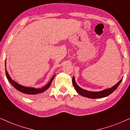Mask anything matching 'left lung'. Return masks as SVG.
Wrapping results in <instances>:
<instances>
[{
    "mask_svg": "<svg viewBox=\"0 0 130 130\" xmlns=\"http://www.w3.org/2000/svg\"><path fill=\"white\" fill-rule=\"evenodd\" d=\"M122 80V79L119 80L115 85L113 86V87L112 88H110L106 89V90L101 91L99 92H91L83 90V89H82L81 88H80L77 85L75 80L74 77H73V79H72V83H73V87L75 88V90L77 91V93L80 94V95L84 96V97H86L89 99H100L107 97V96L110 95V94H112V92L117 88L118 87L119 85V84H121Z\"/></svg>",
    "mask_w": 130,
    "mask_h": 130,
    "instance_id": "left-lung-1",
    "label": "left lung"
}]
</instances>
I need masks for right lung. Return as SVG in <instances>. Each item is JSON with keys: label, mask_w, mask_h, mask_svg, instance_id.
I'll list each match as a JSON object with an SVG mask.
<instances>
[{"label": "right lung", "mask_w": 130, "mask_h": 130, "mask_svg": "<svg viewBox=\"0 0 130 130\" xmlns=\"http://www.w3.org/2000/svg\"><path fill=\"white\" fill-rule=\"evenodd\" d=\"M5 73H6V77H7L8 80H9L10 83H11L12 85H13V87H14L15 88H16L17 90H18L20 92H23V93H24L26 94H28V95H35V94H40V93H42V92L46 91L47 89H48V88L50 87L51 84L52 82H53V80L55 76H54L52 77V79H51L50 82H49V83L47 84L46 86H45V87L42 88L36 89V88H34L25 87H23V86L19 85L18 84L16 83V82H15L13 80H12L11 77H10L9 75H8L7 70H6V69H5Z\"/></svg>", "instance_id": "add662e5"}]
</instances>
